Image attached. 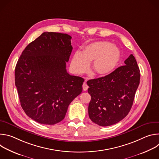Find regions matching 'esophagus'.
<instances>
[{
    "label": "esophagus",
    "mask_w": 159,
    "mask_h": 159,
    "mask_svg": "<svg viewBox=\"0 0 159 159\" xmlns=\"http://www.w3.org/2000/svg\"><path fill=\"white\" fill-rule=\"evenodd\" d=\"M82 87H83V90H84V91H86V90L88 89V88H89V86L87 85V84L86 82H84L83 83V85H82Z\"/></svg>",
    "instance_id": "esophagus-1"
}]
</instances>
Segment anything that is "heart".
I'll use <instances>...</instances> for the list:
<instances>
[{
    "instance_id": "heart-1",
    "label": "heart",
    "mask_w": 159,
    "mask_h": 159,
    "mask_svg": "<svg viewBox=\"0 0 159 159\" xmlns=\"http://www.w3.org/2000/svg\"><path fill=\"white\" fill-rule=\"evenodd\" d=\"M121 58V52L116 45L108 41H96L84 48L82 53L76 52L72 59L74 70L82 74L87 72L90 62L98 75H107L116 68Z\"/></svg>"
}]
</instances>
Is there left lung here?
<instances>
[{
	"label": "left lung",
	"instance_id": "8db88e82",
	"mask_svg": "<svg viewBox=\"0 0 159 159\" xmlns=\"http://www.w3.org/2000/svg\"><path fill=\"white\" fill-rule=\"evenodd\" d=\"M121 66L104 77L87 82L91 96L88 112L94 123L107 126L125 118L133 102L140 84V69L131 54Z\"/></svg>",
	"mask_w": 159,
	"mask_h": 159
}]
</instances>
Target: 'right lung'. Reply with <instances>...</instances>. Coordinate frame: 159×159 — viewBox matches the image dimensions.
<instances>
[{"label":"right lung","mask_w":159,"mask_h":159,"mask_svg":"<svg viewBox=\"0 0 159 159\" xmlns=\"http://www.w3.org/2000/svg\"><path fill=\"white\" fill-rule=\"evenodd\" d=\"M72 37L44 32L22 52L15 69L20 106L35 121L53 125L62 121L71 102L82 91L84 79L66 72Z\"/></svg>","instance_id":"right-lung-1"}]
</instances>
